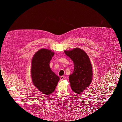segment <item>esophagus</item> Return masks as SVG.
<instances>
[{
    "instance_id": "obj_1",
    "label": "esophagus",
    "mask_w": 122,
    "mask_h": 122,
    "mask_svg": "<svg viewBox=\"0 0 122 122\" xmlns=\"http://www.w3.org/2000/svg\"><path fill=\"white\" fill-rule=\"evenodd\" d=\"M64 76H61L60 77V81H62V80H64Z\"/></svg>"
}]
</instances>
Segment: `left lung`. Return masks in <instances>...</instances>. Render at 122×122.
<instances>
[{"instance_id":"obj_1","label":"left lung","mask_w":122,"mask_h":122,"mask_svg":"<svg viewBox=\"0 0 122 122\" xmlns=\"http://www.w3.org/2000/svg\"><path fill=\"white\" fill-rule=\"evenodd\" d=\"M64 52L74 64L73 73L69 76L71 89L75 93L81 94L92 81V67L89 57L83 50L78 47Z\"/></svg>"}]
</instances>
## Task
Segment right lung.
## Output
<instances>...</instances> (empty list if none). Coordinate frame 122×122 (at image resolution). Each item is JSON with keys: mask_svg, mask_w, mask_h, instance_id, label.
Listing matches in <instances>:
<instances>
[{"mask_svg": "<svg viewBox=\"0 0 122 122\" xmlns=\"http://www.w3.org/2000/svg\"><path fill=\"white\" fill-rule=\"evenodd\" d=\"M54 55V52L51 50L41 48L35 53L31 60V76L33 84L45 95L54 91L60 79L49 66Z\"/></svg>", "mask_w": 122, "mask_h": 122, "instance_id": "1", "label": "right lung"}]
</instances>
